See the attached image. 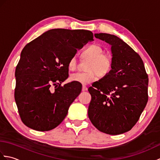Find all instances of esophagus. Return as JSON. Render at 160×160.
Segmentation results:
<instances>
[{
    "instance_id": "esophagus-1",
    "label": "esophagus",
    "mask_w": 160,
    "mask_h": 160,
    "mask_svg": "<svg viewBox=\"0 0 160 160\" xmlns=\"http://www.w3.org/2000/svg\"><path fill=\"white\" fill-rule=\"evenodd\" d=\"M87 89H88V88L86 86H82V91H87Z\"/></svg>"
}]
</instances>
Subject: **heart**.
<instances>
[{
  "label": "heart",
  "mask_w": 160,
  "mask_h": 160,
  "mask_svg": "<svg viewBox=\"0 0 160 160\" xmlns=\"http://www.w3.org/2000/svg\"><path fill=\"white\" fill-rule=\"evenodd\" d=\"M82 54L84 57L90 58L87 67L88 71L73 73L71 76V80L73 82L87 85L96 81L98 75L104 77L110 73L113 67V57L110 54L104 53L102 47L92 44L84 49ZM68 67L71 71L77 68V59L75 56L70 58Z\"/></svg>",
  "instance_id": "b5f03b06"
}]
</instances>
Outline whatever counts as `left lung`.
<instances>
[{
  "label": "left lung",
  "mask_w": 160,
  "mask_h": 160,
  "mask_svg": "<svg viewBox=\"0 0 160 160\" xmlns=\"http://www.w3.org/2000/svg\"><path fill=\"white\" fill-rule=\"evenodd\" d=\"M95 37L111 45L113 67L89 88L88 115L100 131L119 135L137 123L148 102V75L141 57L123 40L109 33Z\"/></svg>",
  "instance_id": "1"
}]
</instances>
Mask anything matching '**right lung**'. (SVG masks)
I'll use <instances>...</instances> for the list:
<instances>
[{
    "instance_id": "1",
    "label": "right lung",
    "mask_w": 160,
    "mask_h": 160,
    "mask_svg": "<svg viewBox=\"0 0 160 160\" xmlns=\"http://www.w3.org/2000/svg\"><path fill=\"white\" fill-rule=\"evenodd\" d=\"M93 33L83 29H53L24 47L15 71L14 98L22 122L38 131L58 127L82 90L80 83L61 86L69 77L68 63Z\"/></svg>"
}]
</instances>
